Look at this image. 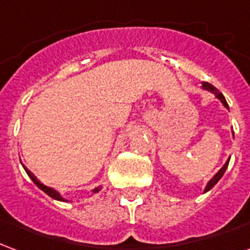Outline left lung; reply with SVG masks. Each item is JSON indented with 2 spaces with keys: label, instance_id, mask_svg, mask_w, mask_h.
<instances>
[{
  "label": "left lung",
  "instance_id": "1",
  "mask_svg": "<svg viewBox=\"0 0 250 250\" xmlns=\"http://www.w3.org/2000/svg\"><path fill=\"white\" fill-rule=\"evenodd\" d=\"M202 88H204V89H206V91H209V92L214 93L215 98L220 99L221 103H222V104H224V105H225V108L229 109V105H228V103H226L225 96H224V95H222V93H221L220 91L217 89V88L213 87V85H211L210 83H206V82L202 83ZM229 161H230V158H229V159H228V161H226V162H225V165H224V166H222V167H221L220 170L217 171V174H215L214 177H213V178L210 179L209 182H208V185H206V188H205V190H204V193H206V191H209L210 188H214V185L217 184V182H218V181H220L221 178H222V175H224V173H225V171H226V168H228V165H229Z\"/></svg>",
  "mask_w": 250,
  "mask_h": 250
}]
</instances>
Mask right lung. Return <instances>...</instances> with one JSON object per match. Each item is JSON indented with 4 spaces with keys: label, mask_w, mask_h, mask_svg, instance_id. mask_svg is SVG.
Returning <instances> with one entry per match:
<instances>
[{
    "label": "right lung",
    "mask_w": 250,
    "mask_h": 250,
    "mask_svg": "<svg viewBox=\"0 0 250 250\" xmlns=\"http://www.w3.org/2000/svg\"><path fill=\"white\" fill-rule=\"evenodd\" d=\"M24 168H25V171H26V174L29 175V178L32 179V181H33V184H35L36 186H37V188H41V190H42L44 193L48 194V195H49V197H52V198H53V199H57V201H65V202H68V201H66L65 198H62V194L59 193V191H56L55 188H49V186H45V185H44V184H41L40 181L36 178L35 175L30 173L28 168H26V167H24ZM100 188H102V186H98V188H95L92 190V193L96 194V193H98V191H100Z\"/></svg>",
    "instance_id": "add662e5"
}]
</instances>
